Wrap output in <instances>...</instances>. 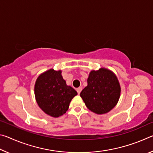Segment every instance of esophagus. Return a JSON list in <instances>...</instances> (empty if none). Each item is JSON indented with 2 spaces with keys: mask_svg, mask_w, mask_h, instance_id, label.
Returning a JSON list of instances; mask_svg holds the SVG:
<instances>
[{
  "mask_svg": "<svg viewBox=\"0 0 153 153\" xmlns=\"http://www.w3.org/2000/svg\"><path fill=\"white\" fill-rule=\"evenodd\" d=\"M82 87H79V88H77V93H78V94H80V92H81V91H82Z\"/></svg>",
  "mask_w": 153,
  "mask_h": 153,
  "instance_id": "34e87169",
  "label": "esophagus"
}]
</instances>
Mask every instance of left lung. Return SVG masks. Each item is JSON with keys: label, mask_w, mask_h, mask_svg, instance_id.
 <instances>
[{"label": "left lung", "mask_w": 153, "mask_h": 153, "mask_svg": "<svg viewBox=\"0 0 153 153\" xmlns=\"http://www.w3.org/2000/svg\"><path fill=\"white\" fill-rule=\"evenodd\" d=\"M87 82L80 97L89 110L101 115L115 107L120 97L121 87L113 72L105 68L92 70Z\"/></svg>", "instance_id": "obj_1"}]
</instances>
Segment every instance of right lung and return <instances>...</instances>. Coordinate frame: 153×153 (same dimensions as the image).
Masks as SVG:
<instances>
[{"label": "right lung", "instance_id": "right-lung-1", "mask_svg": "<svg viewBox=\"0 0 153 153\" xmlns=\"http://www.w3.org/2000/svg\"><path fill=\"white\" fill-rule=\"evenodd\" d=\"M34 94L36 102L44 112L51 117H59L68 110L69 103L77 93L66 84L61 70L51 69L38 76Z\"/></svg>", "mask_w": 153, "mask_h": 153}]
</instances>
